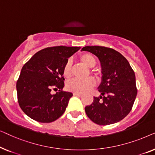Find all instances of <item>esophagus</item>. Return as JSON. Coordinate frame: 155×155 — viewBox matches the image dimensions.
Segmentation results:
<instances>
[{"mask_svg": "<svg viewBox=\"0 0 155 155\" xmlns=\"http://www.w3.org/2000/svg\"><path fill=\"white\" fill-rule=\"evenodd\" d=\"M73 95H74V96H78V97H80V96H81V95H82V94H81V93H78V92H73Z\"/></svg>", "mask_w": 155, "mask_h": 155, "instance_id": "esophagus-1", "label": "esophagus"}]
</instances>
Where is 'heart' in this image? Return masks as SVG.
Instances as JSON below:
<instances>
[{"label":"heart","mask_w":155,"mask_h":155,"mask_svg":"<svg viewBox=\"0 0 155 155\" xmlns=\"http://www.w3.org/2000/svg\"><path fill=\"white\" fill-rule=\"evenodd\" d=\"M79 60L82 63H83L84 65H86L88 68L94 67L96 64L97 61L95 57L92 54L85 53L80 55L79 56ZM92 73L96 76L97 78H99L98 71H91ZM63 76L69 79L71 78L72 75V65L70 61H68L64 65L63 68ZM95 85V80L92 77H89L84 80H73L71 81L68 82L66 84V87L69 91L73 92L78 93H84L87 91L90 90L91 88Z\"/></svg>","instance_id":"heart-1"}]
</instances>
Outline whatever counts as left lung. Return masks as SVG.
I'll use <instances>...</instances> for the list:
<instances>
[{"mask_svg": "<svg viewBox=\"0 0 155 155\" xmlns=\"http://www.w3.org/2000/svg\"><path fill=\"white\" fill-rule=\"evenodd\" d=\"M98 57L102 80L92 104L85 107L89 118L95 124L106 126L126 117L132 109L137 96L135 75L127 59L117 51L104 46H92L82 48Z\"/></svg>", "mask_w": 155, "mask_h": 155, "instance_id": "left-lung-1", "label": "left lung"}]
</instances>
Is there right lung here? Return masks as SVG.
I'll return each mask as SVG.
<instances>
[{
	"instance_id": "add662e5",
	"label": "right lung",
	"mask_w": 155,
	"mask_h": 155,
	"mask_svg": "<svg viewBox=\"0 0 155 155\" xmlns=\"http://www.w3.org/2000/svg\"><path fill=\"white\" fill-rule=\"evenodd\" d=\"M78 46H53L34 55L23 65L16 87L19 105L24 113L41 123H51L63 115L71 92L63 91V68ZM59 90L52 95L51 90Z\"/></svg>"
}]
</instances>
